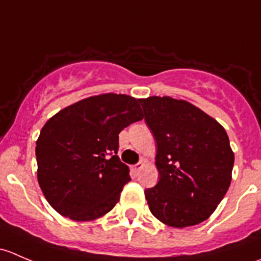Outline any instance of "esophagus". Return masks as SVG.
Segmentation results:
<instances>
[{"label": "esophagus", "instance_id": "esophagus-1", "mask_svg": "<svg viewBox=\"0 0 261 261\" xmlns=\"http://www.w3.org/2000/svg\"><path fill=\"white\" fill-rule=\"evenodd\" d=\"M144 164H145V160H141V162H139L138 163V164H135V165H133V170H134V172H135V173H138L139 172V170H140L141 169V168H143L144 167Z\"/></svg>", "mask_w": 261, "mask_h": 261}]
</instances>
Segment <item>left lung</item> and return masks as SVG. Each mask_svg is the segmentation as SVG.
<instances>
[{"label": "left lung", "instance_id": "left-lung-1", "mask_svg": "<svg viewBox=\"0 0 261 261\" xmlns=\"http://www.w3.org/2000/svg\"><path fill=\"white\" fill-rule=\"evenodd\" d=\"M156 144L159 181L145 189L150 212L175 228L198 225L222 201L235 155L225 128L189 102L172 97L139 99Z\"/></svg>", "mask_w": 261, "mask_h": 261}]
</instances>
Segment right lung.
<instances>
[{"label":"right lung","instance_id":"add662e5","mask_svg":"<svg viewBox=\"0 0 261 261\" xmlns=\"http://www.w3.org/2000/svg\"><path fill=\"white\" fill-rule=\"evenodd\" d=\"M143 118L139 99L92 96L46 121L36 141L38 181L50 206L64 217L92 221L111 211L130 181L117 156L118 134Z\"/></svg>","mask_w":261,"mask_h":261}]
</instances>
